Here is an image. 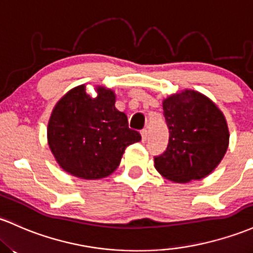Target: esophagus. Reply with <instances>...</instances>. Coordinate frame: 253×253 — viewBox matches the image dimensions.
I'll list each match as a JSON object with an SVG mask.
<instances>
[{
	"label": "esophagus",
	"instance_id": "esophagus-1",
	"mask_svg": "<svg viewBox=\"0 0 253 253\" xmlns=\"http://www.w3.org/2000/svg\"><path fill=\"white\" fill-rule=\"evenodd\" d=\"M140 134H141V141L145 143L146 139H148V131H146V129H141Z\"/></svg>",
	"mask_w": 253,
	"mask_h": 253
}]
</instances>
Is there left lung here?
Masks as SVG:
<instances>
[{
  "label": "left lung",
  "mask_w": 253,
  "mask_h": 253,
  "mask_svg": "<svg viewBox=\"0 0 253 253\" xmlns=\"http://www.w3.org/2000/svg\"><path fill=\"white\" fill-rule=\"evenodd\" d=\"M169 128L166 151L155 157V168L174 182H190L209 175L228 149L226 119L207 96L185 90L163 101Z\"/></svg>",
  "instance_id": "obj_1"
}]
</instances>
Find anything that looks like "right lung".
<instances>
[{
    "label": "right lung",
    "mask_w": 253,
    "mask_h": 253,
    "mask_svg": "<svg viewBox=\"0 0 253 253\" xmlns=\"http://www.w3.org/2000/svg\"><path fill=\"white\" fill-rule=\"evenodd\" d=\"M97 96L85 85L68 91L52 109L48 143L60 167L86 180L102 179L120 165L125 149L141 139L128 127L126 114L115 108V93L103 86Z\"/></svg>",
    "instance_id": "1"
}]
</instances>
